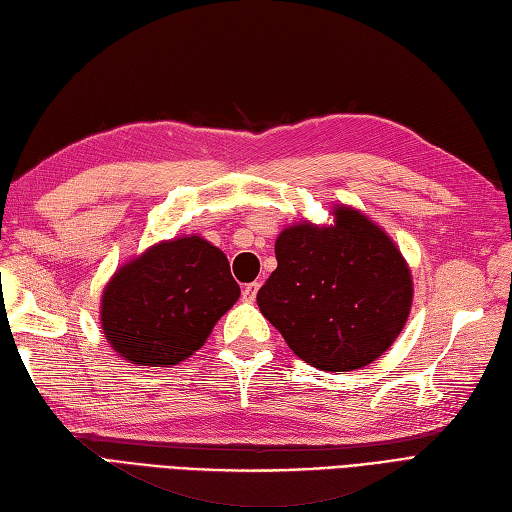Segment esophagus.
Listing matches in <instances>:
<instances>
[{
  "label": "esophagus",
  "mask_w": 512,
  "mask_h": 512,
  "mask_svg": "<svg viewBox=\"0 0 512 512\" xmlns=\"http://www.w3.org/2000/svg\"><path fill=\"white\" fill-rule=\"evenodd\" d=\"M258 282H249V285L243 287V300L245 302H254L256 300V293H258Z\"/></svg>",
  "instance_id": "34e87169"
}]
</instances>
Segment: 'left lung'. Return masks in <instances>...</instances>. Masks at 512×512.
Segmentation results:
<instances>
[{
  "label": "left lung",
  "instance_id": "8db88e82",
  "mask_svg": "<svg viewBox=\"0 0 512 512\" xmlns=\"http://www.w3.org/2000/svg\"><path fill=\"white\" fill-rule=\"evenodd\" d=\"M276 260L256 302L309 366L366 368L401 335L412 311V271L388 232L363 212L342 203L331 225L285 227Z\"/></svg>",
  "mask_w": 512,
  "mask_h": 512
}]
</instances>
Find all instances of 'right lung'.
<instances>
[{
	"instance_id": "1",
	"label": "right lung",
	"mask_w": 512,
	"mask_h": 512,
	"mask_svg": "<svg viewBox=\"0 0 512 512\" xmlns=\"http://www.w3.org/2000/svg\"><path fill=\"white\" fill-rule=\"evenodd\" d=\"M241 295L219 247L199 234L151 245L102 289L100 326L118 355L170 368L206 344Z\"/></svg>"
}]
</instances>
